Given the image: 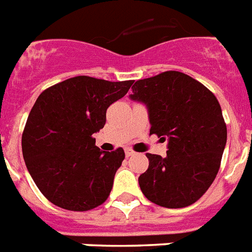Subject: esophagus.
Returning a JSON list of instances; mask_svg holds the SVG:
<instances>
[{
	"label": "esophagus",
	"mask_w": 252,
	"mask_h": 252,
	"mask_svg": "<svg viewBox=\"0 0 252 252\" xmlns=\"http://www.w3.org/2000/svg\"><path fill=\"white\" fill-rule=\"evenodd\" d=\"M133 155H134V152L132 151V149H129V148H128V149H126V157L133 156Z\"/></svg>",
	"instance_id": "esophagus-1"
}]
</instances>
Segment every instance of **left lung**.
Instances as JSON below:
<instances>
[{
    "instance_id": "obj_1",
    "label": "left lung",
    "mask_w": 252,
    "mask_h": 252,
    "mask_svg": "<svg viewBox=\"0 0 252 252\" xmlns=\"http://www.w3.org/2000/svg\"><path fill=\"white\" fill-rule=\"evenodd\" d=\"M130 99L148 107L151 134L168 139L166 157L147 153L149 166L139 177L143 194L168 209L198 201L217 177L227 140L220 101L180 71L134 82Z\"/></svg>"
}]
</instances>
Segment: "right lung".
<instances>
[{
	"label": "right lung",
	"instance_id": "add662e5",
	"mask_svg": "<svg viewBox=\"0 0 252 252\" xmlns=\"http://www.w3.org/2000/svg\"><path fill=\"white\" fill-rule=\"evenodd\" d=\"M133 80L109 82L80 75L46 88L29 113L22 153L41 193L71 211L95 209L108 198L123 148L103 152L92 134L105 124L109 105Z\"/></svg>",
	"mask_w": 252,
	"mask_h": 252
}]
</instances>
